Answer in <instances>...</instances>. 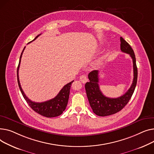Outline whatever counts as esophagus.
<instances>
[{
  "mask_svg": "<svg viewBox=\"0 0 154 154\" xmlns=\"http://www.w3.org/2000/svg\"><path fill=\"white\" fill-rule=\"evenodd\" d=\"M79 79H80V81H81V82H82L83 83H86L87 82V81H88L87 76H86V75H81V76H80Z\"/></svg>",
  "mask_w": 154,
  "mask_h": 154,
  "instance_id": "1",
  "label": "esophagus"
}]
</instances>
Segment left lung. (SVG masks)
Listing matches in <instances>:
<instances>
[{"label":"left lung","instance_id":"8db88e82","mask_svg":"<svg viewBox=\"0 0 154 154\" xmlns=\"http://www.w3.org/2000/svg\"><path fill=\"white\" fill-rule=\"evenodd\" d=\"M121 50L131 56L133 62L134 79L131 86L122 96L117 98L105 96L99 86V71L93 70L88 75L89 82L85 85L87 97L93 112L99 116H107L117 113L122 110L131 99L137 81V68L134 50L130 45L123 38L120 37Z\"/></svg>","mask_w":154,"mask_h":154}]
</instances>
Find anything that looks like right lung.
<instances>
[{
	"label": "right lung",
	"instance_id": "1",
	"mask_svg": "<svg viewBox=\"0 0 154 154\" xmlns=\"http://www.w3.org/2000/svg\"><path fill=\"white\" fill-rule=\"evenodd\" d=\"M41 34L37 35L33 40H35ZM25 47H24L21 53L19 66H18V68H17L18 85H19L20 90L25 99V100L26 101V103H28V104L30 106V107L34 111H35L36 112H37L38 114L43 116H45L46 117H57L61 115L63 113V112L65 110L66 107V106L68 102L69 96L70 88L72 83H73L74 81H71L70 83L66 84V85L63 86V88L60 90V91L57 95V96L50 99V100L42 102V103H35L31 101L30 99H29L26 96V95L25 94L23 91L22 90V87L20 86V83L19 78V69L20 67L22 53L25 50Z\"/></svg>",
	"mask_w": 154,
	"mask_h": 154
}]
</instances>
